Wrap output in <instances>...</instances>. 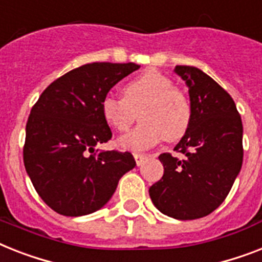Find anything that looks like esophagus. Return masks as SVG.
I'll return each mask as SVG.
<instances>
[{
	"label": "esophagus",
	"instance_id": "1",
	"mask_svg": "<svg viewBox=\"0 0 262 262\" xmlns=\"http://www.w3.org/2000/svg\"><path fill=\"white\" fill-rule=\"evenodd\" d=\"M145 159H146V155H144V153H135V160L136 163H137V165H141Z\"/></svg>",
	"mask_w": 262,
	"mask_h": 262
}]
</instances>
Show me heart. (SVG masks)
Instances as JSON below:
<instances>
[{
    "mask_svg": "<svg viewBox=\"0 0 262 262\" xmlns=\"http://www.w3.org/2000/svg\"><path fill=\"white\" fill-rule=\"evenodd\" d=\"M101 113L106 124L118 132L127 130L138 114L141 120L138 126L118 140V145L129 150L148 149L164 138L179 140L188 130L192 118L186 95L168 76L155 70L125 83L122 98L105 95Z\"/></svg>",
    "mask_w": 262,
    "mask_h": 262,
    "instance_id": "heart-1",
    "label": "heart"
}]
</instances>
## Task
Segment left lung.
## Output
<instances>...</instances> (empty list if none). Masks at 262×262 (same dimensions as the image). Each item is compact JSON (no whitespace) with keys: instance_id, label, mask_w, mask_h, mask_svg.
Returning a JSON list of instances; mask_svg holds the SVG:
<instances>
[{"instance_id":"1","label":"left lung","mask_w":262,"mask_h":262,"mask_svg":"<svg viewBox=\"0 0 262 262\" xmlns=\"http://www.w3.org/2000/svg\"><path fill=\"white\" fill-rule=\"evenodd\" d=\"M186 82L192 118L175 146L183 157L159 156L164 175L149 188L153 205L180 221L198 220L221 206L242 167V121L233 98L207 74L176 66Z\"/></svg>"}]
</instances>
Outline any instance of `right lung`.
Returning <instances> with one entry per match:
<instances>
[{"instance_id": "right-lung-1", "label": "right lung", "mask_w": 262, "mask_h": 262, "mask_svg": "<svg viewBox=\"0 0 262 262\" xmlns=\"http://www.w3.org/2000/svg\"><path fill=\"white\" fill-rule=\"evenodd\" d=\"M140 69L135 63H90L51 83L27 122L24 165L39 196L57 214L87 215L110 201L118 182L136 165L129 152L95 149L112 130L102 98Z\"/></svg>"}]
</instances>
